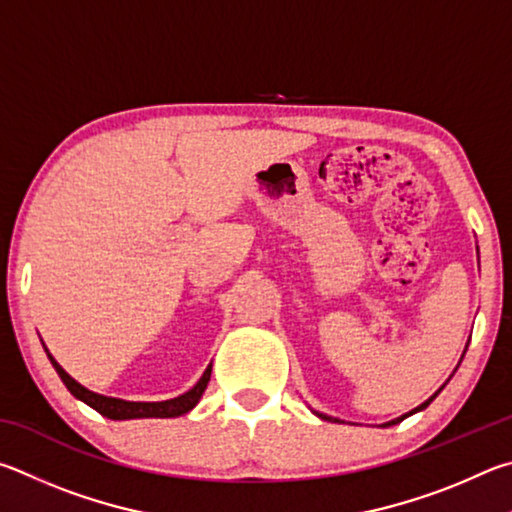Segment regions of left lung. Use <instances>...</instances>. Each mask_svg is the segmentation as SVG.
<instances>
[{
	"instance_id": "obj_1",
	"label": "left lung",
	"mask_w": 512,
	"mask_h": 512,
	"mask_svg": "<svg viewBox=\"0 0 512 512\" xmlns=\"http://www.w3.org/2000/svg\"><path fill=\"white\" fill-rule=\"evenodd\" d=\"M468 344H470V339H468ZM468 344H465V351H468ZM465 351H463V355H465ZM463 355H461V360H463ZM459 364H461V362H459ZM456 369H459V366H456ZM456 369H454V371H456ZM450 380H452V375H450ZM450 380H447V382H450ZM447 382H445V384H447ZM445 384H443V387H445ZM443 387H441V389H438V391L434 393V396H432V398H427V400L423 402V405H418L416 409H411V411H409V414H405V416H400V418H393V420H389V423H384L382 427H391V425H398V423H400V420H405L407 416H414V414H416V411H423V409H425V407L429 405V402H432V400H434V398L438 396V393H441V391H443ZM312 414H315V416H319L321 420H333V423H342V420H339V418H333V416H326V414H321V411H315V409H312Z\"/></svg>"
}]
</instances>
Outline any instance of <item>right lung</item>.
<instances>
[{
	"label": "right lung",
	"instance_id": "1",
	"mask_svg": "<svg viewBox=\"0 0 512 512\" xmlns=\"http://www.w3.org/2000/svg\"><path fill=\"white\" fill-rule=\"evenodd\" d=\"M44 346V344H42ZM44 351H47V346H44ZM49 362L53 364V369L60 375V380L65 382V387L69 389V393L74 398H78L80 402H85L92 409H96L98 414L110 418V420H134V418H177V416H184L191 411L197 402H200L202 393L206 389V384L211 380V364L206 366V371L202 373V378L197 380L191 389L182 396L177 398H170V400H161V402H134V400H121V398H110V396H101V393L96 391H89L83 384L76 382L71 375L62 369V366L56 362V357H53L47 351Z\"/></svg>",
	"mask_w": 512,
	"mask_h": 512
}]
</instances>
